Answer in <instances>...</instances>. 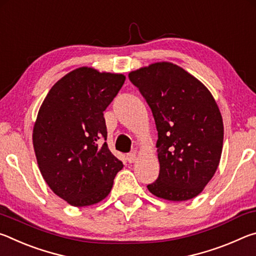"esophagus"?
I'll return each instance as SVG.
<instances>
[{"label":"esophagus","instance_id":"obj_1","mask_svg":"<svg viewBox=\"0 0 256 256\" xmlns=\"http://www.w3.org/2000/svg\"><path fill=\"white\" fill-rule=\"evenodd\" d=\"M126 159H128V162L130 164H132L136 160V154H126Z\"/></svg>","mask_w":256,"mask_h":256}]
</instances>
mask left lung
Returning <instances> with one entry per match:
<instances>
[{
  "instance_id": "8db88e82",
  "label": "left lung",
  "mask_w": 256,
  "mask_h": 256,
  "mask_svg": "<svg viewBox=\"0 0 256 256\" xmlns=\"http://www.w3.org/2000/svg\"><path fill=\"white\" fill-rule=\"evenodd\" d=\"M148 102L158 131L159 176L146 188L170 201L196 198L222 157V118L211 92L172 63H154L128 74Z\"/></svg>"
}]
</instances>
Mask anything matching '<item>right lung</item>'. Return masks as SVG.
I'll return each mask as SVG.
<instances>
[{
    "mask_svg": "<svg viewBox=\"0 0 256 256\" xmlns=\"http://www.w3.org/2000/svg\"><path fill=\"white\" fill-rule=\"evenodd\" d=\"M123 74L79 68L52 86L38 112L32 142L42 177L74 206L104 200L123 162L106 142L104 110L118 94Z\"/></svg>",
    "mask_w": 256,
    "mask_h": 256,
    "instance_id": "add662e5",
    "label": "right lung"
}]
</instances>
